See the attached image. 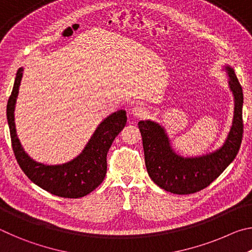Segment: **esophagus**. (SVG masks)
<instances>
[{
	"mask_svg": "<svg viewBox=\"0 0 252 252\" xmlns=\"http://www.w3.org/2000/svg\"><path fill=\"white\" fill-rule=\"evenodd\" d=\"M148 110L144 105L142 104H136L134 106H132L131 109V114L135 118H144L147 116Z\"/></svg>",
	"mask_w": 252,
	"mask_h": 252,
	"instance_id": "1",
	"label": "esophagus"
}]
</instances>
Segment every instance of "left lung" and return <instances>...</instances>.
Listing matches in <instances>:
<instances>
[{
  "instance_id": "8db88e82",
  "label": "left lung",
  "mask_w": 252,
  "mask_h": 252,
  "mask_svg": "<svg viewBox=\"0 0 252 252\" xmlns=\"http://www.w3.org/2000/svg\"><path fill=\"white\" fill-rule=\"evenodd\" d=\"M225 70L234 97V114L228 138L218 150L201 157L183 158L173 151L160 125L151 120L138 123L148 173L161 189L176 194L198 192L215 181L237 157L244 133V93L232 67L227 65Z\"/></svg>"
}]
</instances>
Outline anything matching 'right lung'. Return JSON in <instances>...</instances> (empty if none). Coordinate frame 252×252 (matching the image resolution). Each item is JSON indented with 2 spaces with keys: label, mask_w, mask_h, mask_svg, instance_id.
<instances>
[{
  "label": "right lung",
  "mask_w": 252,
  "mask_h": 252,
  "mask_svg": "<svg viewBox=\"0 0 252 252\" xmlns=\"http://www.w3.org/2000/svg\"><path fill=\"white\" fill-rule=\"evenodd\" d=\"M22 75L23 67H20L6 105V118L16 161L30 180L48 192L62 198L84 197L104 180L106 155L113 140L126 126V110H119L105 118L75 159L58 165L40 163L28 156L16 134L14 110Z\"/></svg>",
  "instance_id": "1"
}]
</instances>
